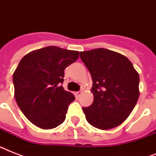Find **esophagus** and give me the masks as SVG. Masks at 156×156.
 Listing matches in <instances>:
<instances>
[{
    "mask_svg": "<svg viewBox=\"0 0 156 156\" xmlns=\"http://www.w3.org/2000/svg\"><path fill=\"white\" fill-rule=\"evenodd\" d=\"M80 94H81V90H79V91H77V92H75L76 97H77V98L79 97V96H80Z\"/></svg>",
    "mask_w": 156,
    "mask_h": 156,
    "instance_id": "esophagus-1",
    "label": "esophagus"
}]
</instances>
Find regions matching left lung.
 I'll return each mask as SVG.
<instances>
[{
    "label": "left lung",
    "mask_w": 156,
    "mask_h": 156,
    "mask_svg": "<svg viewBox=\"0 0 156 156\" xmlns=\"http://www.w3.org/2000/svg\"><path fill=\"white\" fill-rule=\"evenodd\" d=\"M92 78L94 101L83 110L88 123L100 129L120 126L135 107L139 75L127 57L105 48L80 52Z\"/></svg>",
    "instance_id": "1"
}]
</instances>
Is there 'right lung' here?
<instances>
[{
  "mask_svg": "<svg viewBox=\"0 0 156 156\" xmlns=\"http://www.w3.org/2000/svg\"><path fill=\"white\" fill-rule=\"evenodd\" d=\"M77 51L48 46L29 52L13 75L16 102L35 126L50 129L63 123L74 95L64 90V70L78 60Z\"/></svg>",
  "mask_w": 156,
  "mask_h": 156,
  "instance_id": "right-lung-1",
  "label": "right lung"
}]
</instances>
